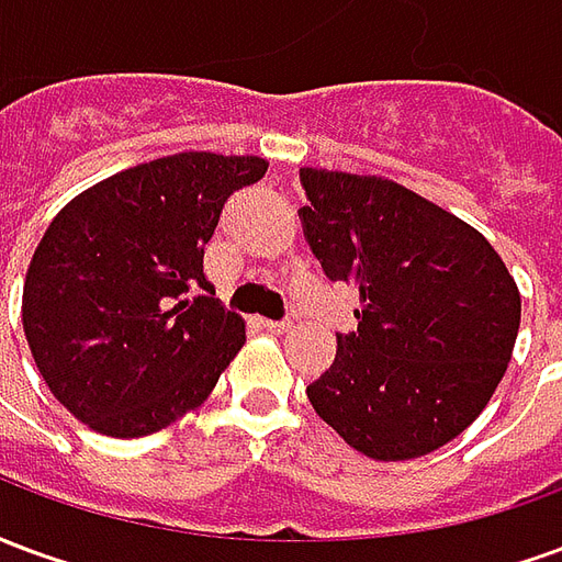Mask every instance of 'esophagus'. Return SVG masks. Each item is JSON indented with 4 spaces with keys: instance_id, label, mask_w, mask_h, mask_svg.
Returning a JSON list of instances; mask_svg holds the SVG:
<instances>
[{
    "instance_id": "esophagus-1",
    "label": "esophagus",
    "mask_w": 562,
    "mask_h": 562,
    "mask_svg": "<svg viewBox=\"0 0 562 562\" xmlns=\"http://www.w3.org/2000/svg\"><path fill=\"white\" fill-rule=\"evenodd\" d=\"M261 325H265L270 334H289V330L294 328L289 318H280V322H277V318H261Z\"/></svg>"
}]
</instances>
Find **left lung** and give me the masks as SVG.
<instances>
[{
  "label": "left lung",
  "instance_id": "1",
  "mask_svg": "<svg viewBox=\"0 0 562 562\" xmlns=\"http://www.w3.org/2000/svg\"><path fill=\"white\" fill-rule=\"evenodd\" d=\"M306 244L325 277L358 289V330L306 385L322 422L367 458L409 460L463 434L518 340L520 294L472 225L413 189L301 168Z\"/></svg>",
  "mask_w": 562,
  "mask_h": 562
}]
</instances>
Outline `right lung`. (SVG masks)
<instances>
[{
	"label": "right lung",
	"mask_w": 562,
	"mask_h": 562,
	"mask_svg": "<svg viewBox=\"0 0 562 562\" xmlns=\"http://www.w3.org/2000/svg\"><path fill=\"white\" fill-rule=\"evenodd\" d=\"M258 156L177 153L95 183L47 225L26 270L23 330L56 401L95 434H156L207 401L246 342L213 297L204 246ZM204 288L210 295L189 299Z\"/></svg>",
	"instance_id": "1"
}]
</instances>
